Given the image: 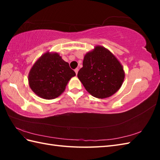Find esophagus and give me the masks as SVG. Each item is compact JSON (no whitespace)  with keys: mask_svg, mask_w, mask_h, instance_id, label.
<instances>
[{"mask_svg":"<svg viewBox=\"0 0 160 160\" xmlns=\"http://www.w3.org/2000/svg\"><path fill=\"white\" fill-rule=\"evenodd\" d=\"M78 71H79V69H78V68H76V69H75V72H76V74L77 75L78 74Z\"/></svg>","mask_w":160,"mask_h":160,"instance_id":"esophagus-1","label":"esophagus"}]
</instances>
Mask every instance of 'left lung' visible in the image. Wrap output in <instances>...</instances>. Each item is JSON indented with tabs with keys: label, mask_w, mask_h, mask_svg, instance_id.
Segmentation results:
<instances>
[{
	"label": "left lung",
	"mask_w": 160,
	"mask_h": 160,
	"mask_svg": "<svg viewBox=\"0 0 160 160\" xmlns=\"http://www.w3.org/2000/svg\"><path fill=\"white\" fill-rule=\"evenodd\" d=\"M82 64L78 77L91 96L102 99L120 89L124 79V69L109 50L96 46L86 53Z\"/></svg>",
	"instance_id": "8db88e82"
}]
</instances>
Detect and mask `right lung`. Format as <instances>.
<instances>
[{"label": "right lung", "mask_w": 160, "mask_h": 160, "mask_svg": "<svg viewBox=\"0 0 160 160\" xmlns=\"http://www.w3.org/2000/svg\"><path fill=\"white\" fill-rule=\"evenodd\" d=\"M76 73L58 53L47 52L33 64L28 76L31 89L37 96L47 100L62 94L68 82Z\"/></svg>", "instance_id": "1"}]
</instances>
